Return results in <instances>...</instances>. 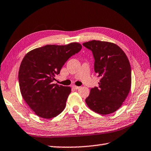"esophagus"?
Masks as SVG:
<instances>
[{
	"label": "esophagus",
	"instance_id": "1",
	"mask_svg": "<svg viewBox=\"0 0 151 151\" xmlns=\"http://www.w3.org/2000/svg\"><path fill=\"white\" fill-rule=\"evenodd\" d=\"M73 88H75V90H78L81 87H80V86H73Z\"/></svg>",
	"mask_w": 151,
	"mask_h": 151
}]
</instances>
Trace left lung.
I'll list each match as a JSON object with an SVG mask.
<instances>
[{"mask_svg":"<svg viewBox=\"0 0 151 151\" xmlns=\"http://www.w3.org/2000/svg\"><path fill=\"white\" fill-rule=\"evenodd\" d=\"M83 46L92 52L94 70L101 78L99 86L91 88L86 103L99 114L113 113L122 105L130 90L132 71L128 59L114 43L93 40Z\"/></svg>","mask_w":151,"mask_h":151,"instance_id":"left-lung-1","label":"left lung"}]
</instances>
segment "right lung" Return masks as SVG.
Wrapping results in <instances>:
<instances>
[{
    "mask_svg": "<svg viewBox=\"0 0 151 151\" xmlns=\"http://www.w3.org/2000/svg\"><path fill=\"white\" fill-rule=\"evenodd\" d=\"M82 49L81 44L46 45L31 50L20 65L21 93L35 114L52 119L64 110L71 88L53 84L65 62Z\"/></svg>",
    "mask_w": 151,
    "mask_h": 151,
    "instance_id": "obj_1",
    "label": "right lung"
}]
</instances>
